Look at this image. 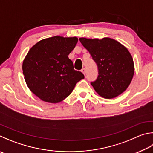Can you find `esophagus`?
<instances>
[{
    "mask_svg": "<svg viewBox=\"0 0 153 153\" xmlns=\"http://www.w3.org/2000/svg\"><path fill=\"white\" fill-rule=\"evenodd\" d=\"M82 72L83 74H84V75H85V73H86V71H85V68H83L82 69Z\"/></svg>",
    "mask_w": 153,
    "mask_h": 153,
    "instance_id": "obj_1",
    "label": "esophagus"
}]
</instances>
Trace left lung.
Returning <instances> with one entry per match:
<instances>
[{"label": "left lung", "instance_id": "1", "mask_svg": "<svg viewBox=\"0 0 153 153\" xmlns=\"http://www.w3.org/2000/svg\"><path fill=\"white\" fill-rule=\"evenodd\" d=\"M79 39L98 65V77L91 82L96 92L106 99L123 93L134 73V62L128 50L109 37L102 39L82 37Z\"/></svg>", "mask_w": 153, "mask_h": 153}]
</instances>
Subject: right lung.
Masks as SVG:
<instances>
[{
    "instance_id": "right-lung-1",
    "label": "right lung",
    "mask_w": 153,
    "mask_h": 153,
    "mask_svg": "<svg viewBox=\"0 0 153 153\" xmlns=\"http://www.w3.org/2000/svg\"><path fill=\"white\" fill-rule=\"evenodd\" d=\"M78 41L76 37L45 39L33 45L23 63V73L29 90L41 100L59 103L70 95L84 78L75 70L68 55Z\"/></svg>"
}]
</instances>
